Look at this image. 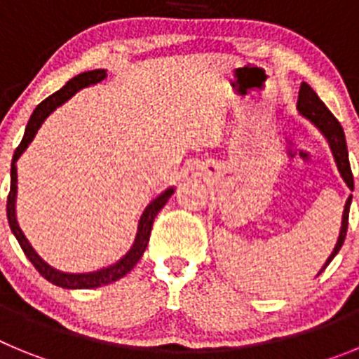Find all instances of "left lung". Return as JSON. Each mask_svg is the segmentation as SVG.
I'll use <instances>...</instances> for the list:
<instances>
[{
    "instance_id": "left-lung-1",
    "label": "left lung",
    "mask_w": 359,
    "mask_h": 359,
    "mask_svg": "<svg viewBox=\"0 0 359 359\" xmlns=\"http://www.w3.org/2000/svg\"><path fill=\"white\" fill-rule=\"evenodd\" d=\"M298 113L302 116H306L307 120L315 123L316 128L322 131V135L327 138L329 147L332 151V156H334L336 165H338V170H340L341 177L345 180L347 187L351 190L354 189V180H353V170H351V163H348V152H347V144H345V133L341 129L340 122L334 118L331 111L327 109V106L318 98V95L313 91L309 84L302 82L300 84V91H298V102H297ZM351 201H353V196H348V199L345 201L344 208V217H341V230L340 236H338V243H336L334 250L329 255V259L325 261L323 268L320 269L322 273L323 269L327 268L329 262L336 257V253L340 252L341 244H344L345 236H347V226H348V208H351Z\"/></svg>"
}]
</instances>
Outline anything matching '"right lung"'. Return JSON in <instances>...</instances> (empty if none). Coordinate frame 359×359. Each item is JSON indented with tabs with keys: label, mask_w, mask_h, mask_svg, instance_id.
Listing matches in <instances>:
<instances>
[{
	"label": "right lung",
	"mask_w": 359,
	"mask_h": 359,
	"mask_svg": "<svg viewBox=\"0 0 359 359\" xmlns=\"http://www.w3.org/2000/svg\"><path fill=\"white\" fill-rule=\"evenodd\" d=\"M106 79V69H93V72H84L79 73L77 77L69 79L61 90L55 91L53 95H50L48 98H44L43 102L34 109L30 120H28V126L25 129V136L21 144L18 145L14 152V158H12V167H11V192H8V198H6V217H8V224H11L12 233L15 236L18 243L21 244L25 255L28 257V261L34 264V268L43 275L44 278L52 284L59 287H66V290H93V287L106 286L111 282L118 280V278L126 277V275L131 271L136 266V262L140 261L142 255H144L145 248H147L149 237H151L152 223H154V217L158 215V212L165 207V203L169 201V198L172 196L174 189H167L165 192H161L156 199H152L147 205V208L142 214L140 221H138V231H136L135 243H133L131 250H129L126 255L116 261L115 264L107 266V268L97 269V271H90V273H65V271H59V269L52 268L50 264L41 259L37 255V252L32 248V244L28 243V239L25 237L23 230L19 228L18 219H15V194H18V169H15V161L18 158L23 154L25 149L28 147L34 136H36L37 129L41 128V123L46 120V116L55 109L57 106H61L68 100L69 97L77 93L82 88H88L91 84H97V82L104 81Z\"/></svg>",
	"instance_id": "1"
}]
</instances>
